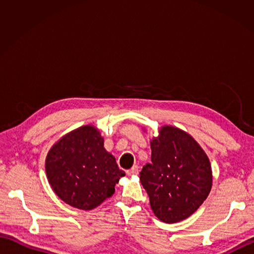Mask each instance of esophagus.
<instances>
[{
    "mask_svg": "<svg viewBox=\"0 0 254 254\" xmlns=\"http://www.w3.org/2000/svg\"><path fill=\"white\" fill-rule=\"evenodd\" d=\"M127 176H133V175H137L138 174V167L137 166H133L131 169H128L127 171Z\"/></svg>",
    "mask_w": 254,
    "mask_h": 254,
    "instance_id": "1",
    "label": "esophagus"
}]
</instances>
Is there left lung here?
I'll use <instances>...</instances> for the list:
<instances>
[{
	"label": "left lung",
	"instance_id": "8db88e82",
	"mask_svg": "<svg viewBox=\"0 0 254 254\" xmlns=\"http://www.w3.org/2000/svg\"><path fill=\"white\" fill-rule=\"evenodd\" d=\"M150 148L152 163L139 172L150 207L161 222H181L208 196L213 181L209 159L191 135L171 126L160 128Z\"/></svg>",
	"mask_w": 254,
	"mask_h": 254
}]
</instances>
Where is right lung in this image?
I'll use <instances>...</instances> for the list:
<instances>
[{"instance_id": "add662e5", "label": "right lung", "mask_w": 254, "mask_h": 254, "mask_svg": "<svg viewBox=\"0 0 254 254\" xmlns=\"http://www.w3.org/2000/svg\"><path fill=\"white\" fill-rule=\"evenodd\" d=\"M46 172L57 195L84 210L110 197L116 183L126 176L93 126L80 127L59 139L47 155Z\"/></svg>"}]
</instances>
